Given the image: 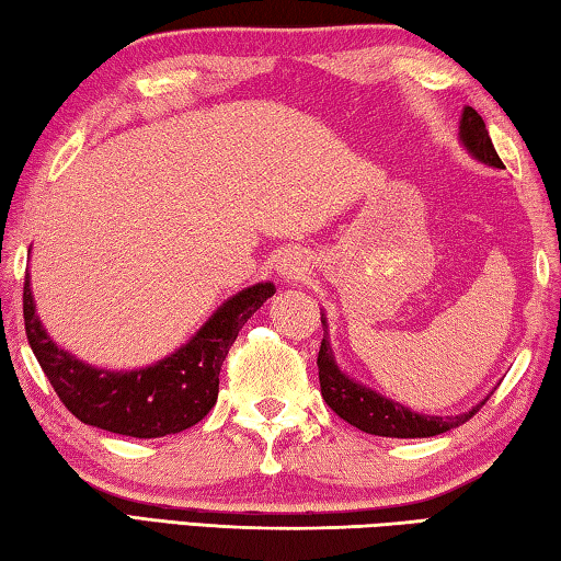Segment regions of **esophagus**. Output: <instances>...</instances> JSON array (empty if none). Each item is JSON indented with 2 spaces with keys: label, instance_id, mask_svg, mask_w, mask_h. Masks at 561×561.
<instances>
[{
  "label": "esophagus",
  "instance_id": "esophagus-1",
  "mask_svg": "<svg viewBox=\"0 0 561 561\" xmlns=\"http://www.w3.org/2000/svg\"><path fill=\"white\" fill-rule=\"evenodd\" d=\"M279 267H282V274H287V277H297V274L301 272V262L297 254H287V257L282 260Z\"/></svg>",
  "mask_w": 561,
  "mask_h": 561
}]
</instances>
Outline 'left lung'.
I'll list each match as a JSON object with an SVG mask.
<instances>
[{
	"label": "left lung",
	"instance_id": "obj_1",
	"mask_svg": "<svg viewBox=\"0 0 561 561\" xmlns=\"http://www.w3.org/2000/svg\"><path fill=\"white\" fill-rule=\"evenodd\" d=\"M460 140L474 158L482 160V163H488L492 168H505L495 146H492L485 121H482L480 113L470 106L462 111ZM317 366L321 396H324L331 411L339 417H344V421L354 425V428L371 435H381V438H431V435H440L445 431L468 423L490 398L488 396L485 401L474 405L472 411L460 415H423L408 411L401 403L388 401L381 393L351 381L348 376L341 374L339 366L334 364V351L329 348L327 339L321 341Z\"/></svg>",
	"mask_w": 561,
	"mask_h": 561
}]
</instances>
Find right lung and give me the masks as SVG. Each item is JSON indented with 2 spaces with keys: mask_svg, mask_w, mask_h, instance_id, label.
<instances>
[{
  "mask_svg": "<svg viewBox=\"0 0 561 561\" xmlns=\"http://www.w3.org/2000/svg\"><path fill=\"white\" fill-rule=\"evenodd\" d=\"M274 294V284H254L227 299L213 319L175 354L138 371H103L81 364L46 336L34 314L30 274L24 277V329L36 360L61 403L93 428L163 438L187 431L210 413L220 391V368L227 351L254 311Z\"/></svg>",
  "mask_w": 561,
  "mask_h": 561,
  "instance_id": "right-lung-1",
  "label": "right lung"
}]
</instances>
